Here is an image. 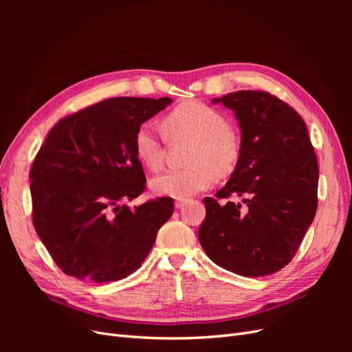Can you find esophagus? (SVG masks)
Returning a JSON list of instances; mask_svg holds the SVG:
<instances>
[{
  "label": "esophagus",
  "instance_id": "34e87169",
  "mask_svg": "<svg viewBox=\"0 0 352 352\" xmlns=\"http://www.w3.org/2000/svg\"><path fill=\"white\" fill-rule=\"evenodd\" d=\"M188 202V199H176L175 201V207L176 208H182L185 204Z\"/></svg>",
  "mask_w": 352,
  "mask_h": 352
}]
</instances>
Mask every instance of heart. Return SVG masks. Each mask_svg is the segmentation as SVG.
I'll list each match as a JSON object with an SVG mask.
<instances>
[{"label":"heart","mask_w":352,"mask_h":352,"mask_svg":"<svg viewBox=\"0 0 352 352\" xmlns=\"http://www.w3.org/2000/svg\"><path fill=\"white\" fill-rule=\"evenodd\" d=\"M168 140H189L186 168L168 170L151 179L150 188L155 195L185 199L216 184L217 173L229 175L235 168L241 141L235 131L226 126L220 111L198 101L179 104L163 120ZM138 160L150 170H158L164 162V141L151 123H142L133 136Z\"/></svg>","instance_id":"1"}]
</instances>
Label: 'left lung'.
Masks as SVG:
<instances>
[{
  "label": "left lung",
  "instance_id": "obj_1",
  "mask_svg": "<svg viewBox=\"0 0 352 352\" xmlns=\"http://www.w3.org/2000/svg\"><path fill=\"white\" fill-rule=\"evenodd\" d=\"M235 114L241 154L229 182L206 198L198 239L208 258L247 278L292 260L317 210L318 166L301 116L274 95L238 91L212 98Z\"/></svg>",
  "mask_w": 352,
  "mask_h": 352
}]
</instances>
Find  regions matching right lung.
Here are the masks:
<instances>
[{
    "mask_svg": "<svg viewBox=\"0 0 352 352\" xmlns=\"http://www.w3.org/2000/svg\"><path fill=\"white\" fill-rule=\"evenodd\" d=\"M173 102L120 97L61 119L32 166L34 226L58 267L97 283L124 279L141 267L173 199L129 208L145 175L133 148L138 127Z\"/></svg>",
    "mask_w": 352,
    "mask_h": 352,
    "instance_id": "1",
    "label": "right lung"
}]
</instances>
